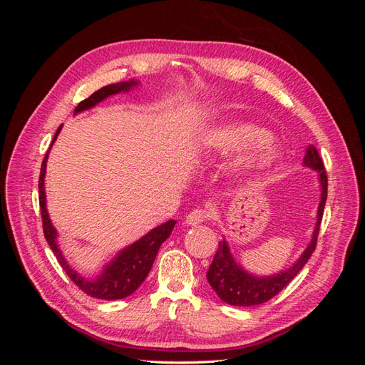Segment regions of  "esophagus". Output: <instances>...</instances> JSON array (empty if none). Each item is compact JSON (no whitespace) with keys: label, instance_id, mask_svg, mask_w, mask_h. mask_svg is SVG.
Instances as JSON below:
<instances>
[{"label":"esophagus","instance_id":"obj_1","mask_svg":"<svg viewBox=\"0 0 365 365\" xmlns=\"http://www.w3.org/2000/svg\"><path fill=\"white\" fill-rule=\"evenodd\" d=\"M207 219H208V212L205 208H195L189 215H187L185 222L189 225H197V224L204 222V220H207Z\"/></svg>","mask_w":365,"mask_h":365}]
</instances>
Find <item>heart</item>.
Here are the masks:
<instances>
[{
  "label": "heart",
  "mask_w": 365,
  "mask_h": 365,
  "mask_svg": "<svg viewBox=\"0 0 365 365\" xmlns=\"http://www.w3.org/2000/svg\"><path fill=\"white\" fill-rule=\"evenodd\" d=\"M210 146L220 152L252 146L245 158V163L251 165H267L279 157L275 141L264 135L260 128L250 123H230L216 129L210 137Z\"/></svg>",
  "instance_id": "b5f03b06"
}]
</instances>
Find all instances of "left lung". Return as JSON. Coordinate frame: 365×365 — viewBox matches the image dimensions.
<instances>
[{
  "mask_svg": "<svg viewBox=\"0 0 365 365\" xmlns=\"http://www.w3.org/2000/svg\"><path fill=\"white\" fill-rule=\"evenodd\" d=\"M304 164L309 168L315 169L319 173V181H322V201L318 205V219L317 227L314 231L312 242L309 244L303 256L298 259V262L288 271L280 272L272 277L259 279L254 277L251 274H247L244 269L235 263L231 252L228 250L227 242H219L217 251L215 254V259L210 264L207 272V280L210 286L215 289L220 300L231 304V306H256L267 303L272 297L277 295L288 286L295 275L303 269L309 257L317 248V239L319 233V225H322V219L324 213V205L327 200V173L324 169V163L322 157L318 155L317 149L311 145L306 149Z\"/></svg>",
  "mask_w": 365,
  "mask_h": 365,
  "instance_id": "left-lung-1",
  "label": "left lung"
}]
</instances>
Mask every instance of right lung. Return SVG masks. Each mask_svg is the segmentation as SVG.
Masks as SVG:
<instances>
[{
  "instance_id": "add662e5",
  "label": "right lung",
  "mask_w": 365,
  "mask_h": 365,
  "mask_svg": "<svg viewBox=\"0 0 365 365\" xmlns=\"http://www.w3.org/2000/svg\"><path fill=\"white\" fill-rule=\"evenodd\" d=\"M135 83L137 82L130 81V82H118V83L106 85L77 105L74 113H81L83 109L93 108L98 102H102L108 96L117 94L120 91H126ZM61 128L62 125L56 130V134H54L53 141L56 140ZM48 152H50V148L41 164V175H39L38 185H39V208H41V217H42V230L51 251L54 252V256H56L62 269L67 272L71 282L86 295L98 298V300H120V298L129 297L132 292H135L138 289V286L148 277V274L153 264V260L157 257V252L163 242L170 236L176 220H168L165 224L153 228L150 233L137 240L135 244L125 248L115 257V260H113L108 264L103 274L97 280L94 282L85 280L76 271H73L70 268V264L67 263V260L62 257L61 250L58 248V244H56V230H54V227L51 225V220L48 217L47 208H46V189H43V178H46V164L48 158Z\"/></svg>"
}]
</instances>
